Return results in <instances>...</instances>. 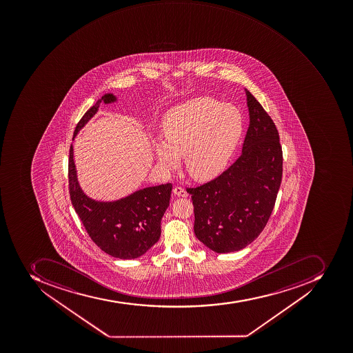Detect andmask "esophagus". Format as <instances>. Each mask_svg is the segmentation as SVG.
<instances>
[{
    "label": "esophagus",
    "mask_w": 353,
    "mask_h": 353,
    "mask_svg": "<svg viewBox=\"0 0 353 353\" xmlns=\"http://www.w3.org/2000/svg\"><path fill=\"white\" fill-rule=\"evenodd\" d=\"M172 192H174V194L178 196V197H188V192H187L185 189L181 188V187H175Z\"/></svg>",
    "instance_id": "esophagus-1"
}]
</instances>
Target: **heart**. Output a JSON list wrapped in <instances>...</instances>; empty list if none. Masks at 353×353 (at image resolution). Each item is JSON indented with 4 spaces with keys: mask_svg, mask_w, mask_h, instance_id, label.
Here are the masks:
<instances>
[{
    "mask_svg": "<svg viewBox=\"0 0 353 353\" xmlns=\"http://www.w3.org/2000/svg\"><path fill=\"white\" fill-rule=\"evenodd\" d=\"M164 141H155L156 161L163 170H172L183 156L189 175L209 181L227 166L241 133L238 110L214 99L194 98L170 110L163 120Z\"/></svg>",
    "mask_w": 353,
    "mask_h": 353,
    "instance_id": "obj_1",
    "label": "heart"
}]
</instances>
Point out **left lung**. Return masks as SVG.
<instances>
[{"instance_id":"1","label":"left lung","mask_w":353,"mask_h":353,"mask_svg":"<svg viewBox=\"0 0 353 353\" xmlns=\"http://www.w3.org/2000/svg\"><path fill=\"white\" fill-rule=\"evenodd\" d=\"M245 93L250 125L240 157L213 181L188 188L194 234L216 253L240 251L260 235L282 183L279 131L260 102Z\"/></svg>"}]
</instances>
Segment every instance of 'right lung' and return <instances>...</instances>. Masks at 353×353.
I'll return each instance as SVG.
<instances>
[{"label":"right lung","mask_w":353,"mask_h":353,"mask_svg":"<svg viewBox=\"0 0 353 353\" xmlns=\"http://www.w3.org/2000/svg\"><path fill=\"white\" fill-rule=\"evenodd\" d=\"M112 93L104 94L77 124L74 137L98 111L100 103H112ZM69 194L85 231L97 245L111 256L132 260L142 256L161 236V221L170 205L172 183L148 187L115 201L88 197L77 179L72 145L69 150Z\"/></svg>","instance_id":"add662e5"}]
</instances>
